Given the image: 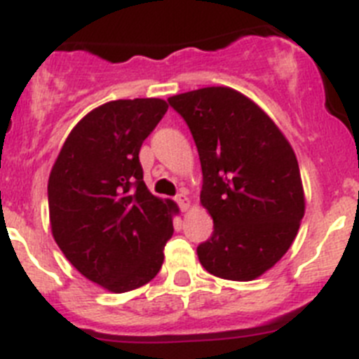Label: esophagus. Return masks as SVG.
I'll return each instance as SVG.
<instances>
[{
	"mask_svg": "<svg viewBox=\"0 0 359 359\" xmlns=\"http://www.w3.org/2000/svg\"><path fill=\"white\" fill-rule=\"evenodd\" d=\"M176 201H177V205H180V208H182V210H189L190 199L187 198L185 192H180V194L176 196Z\"/></svg>",
	"mask_w": 359,
	"mask_h": 359,
	"instance_id": "1",
	"label": "esophagus"
}]
</instances>
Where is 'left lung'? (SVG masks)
<instances>
[{"instance_id":"8db88e82","label":"left lung","mask_w":359,"mask_h":359,"mask_svg":"<svg viewBox=\"0 0 359 359\" xmlns=\"http://www.w3.org/2000/svg\"><path fill=\"white\" fill-rule=\"evenodd\" d=\"M169 104L192 133L201 205L214 219L199 262L214 277L255 280L286 255L306 212L293 147L264 109L226 86L174 95Z\"/></svg>"}]
</instances>
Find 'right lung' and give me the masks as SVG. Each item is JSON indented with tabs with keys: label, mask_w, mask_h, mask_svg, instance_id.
<instances>
[{
	"label": "right lung",
	"mask_w": 359,
	"mask_h": 359,
	"mask_svg": "<svg viewBox=\"0 0 359 359\" xmlns=\"http://www.w3.org/2000/svg\"><path fill=\"white\" fill-rule=\"evenodd\" d=\"M161 98L111 100L90 111L66 138L48 180L50 226L57 246L111 293L156 277L172 237V199L151 194L138 152L167 113Z\"/></svg>",
	"instance_id": "obj_1"
}]
</instances>
